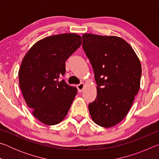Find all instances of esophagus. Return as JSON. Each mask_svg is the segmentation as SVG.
<instances>
[{
    "mask_svg": "<svg viewBox=\"0 0 159 159\" xmlns=\"http://www.w3.org/2000/svg\"><path fill=\"white\" fill-rule=\"evenodd\" d=\"M83 88H84V83H79V85H77V88H78V90H79V92H82L83 90Z\"/></svg>",
    "mask_w": 159,
    "mask_h": 159,
    "instance_id": "1",
    "label": "esophagus"
}]
</instances>
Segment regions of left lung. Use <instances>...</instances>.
I'll return each instance as SVG.
<instances>
[{
	"mask_svg": "<svg viewBox=\"0 0 159 159\" xmlns=\"http://www.w3.org/2000/svg\"><path fill=\"white\" fill-rule=\"evenodd\" d=\"M82 38L98 85L96 99L88 104L90 114L98 125L112 127L125 117L138 93L140 61L119 37L84 34Z\"/></svg>",
	"mask_w": 159,
	"mask_h": 159,
	"instance_id": "left-lung-1",
	"label": "left lung"
}]
</instances>
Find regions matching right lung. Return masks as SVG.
Segmentation results:
<instances>
[{"mask_svg":"<svg viewBox=\"0 0 159 159\" xmlns=\"http://www.w3.org/2000/svg\"><path fill=\"white\" fill-rule=\"evenodd\" d=\"M76 34L48 36L28 51L19 71L23 97L33 115L45 125L60 123L68 113L77 88L61 80L65 61L81 45Z\"/></svg>","mask_w":159,"mask_h":159,"instance_id":"obj_1","label":"right lung"}]
</instances>
